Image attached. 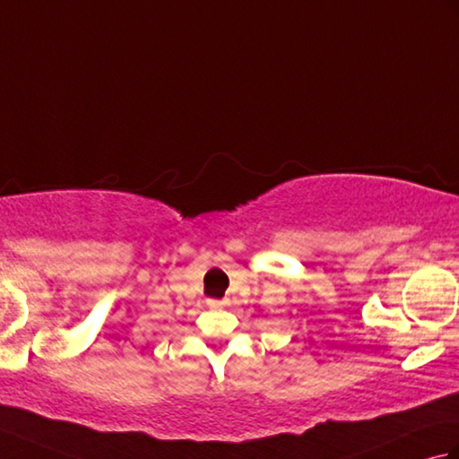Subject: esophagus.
Masks as SVG:
<instances>
[{"label":"esophagus","mask_w":459,"mask_h":459,"mask_svg":"<svg viewBox=\"0 0 459 459\" xmlns=\"http://www.w3.org/2000/svg\"><path fill=\"white\" fill-rule=\"evenodd\" d=\"M222 304L221 301H217V299H209V307H212V309H217V307H221Z\"/></svg>","instance_id":"34e87169"}]
</instances>
